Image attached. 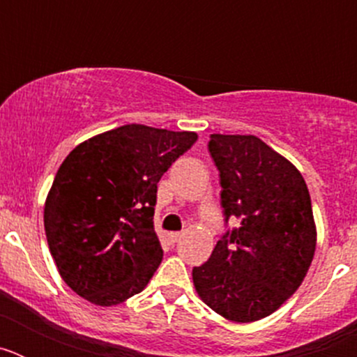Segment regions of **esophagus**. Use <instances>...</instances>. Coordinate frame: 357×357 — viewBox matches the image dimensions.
<instances>
[{"mask_svg": "<svg viewBox=\"0 0 357 357\" xmlns=\"http://www.w3.org/2000/svg\"><path fill=\"white\" fill-rule=\"evenodd\" d=\"M182 236H184V232H172V234H169L168 238H169V241H172V243H176V241H178V239L182 238Z\"/></svg>", "mask_w": 357, "mask_h": 357, "instance_id": "1", "label": "esophagus"}]
</instances>
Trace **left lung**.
<instances>
[{
	"label": "left lung",
	"mask_w": 357,
	"mask_h": 357,
	"mask_svg": "<svg viewBox=\"0 0 357 357\" xmlns=\"http://www.w3.org/2000/svg\"><path fill=\"white\" fill-rule=\"evenodd\" d=\"M227 230L209 261L193 268L198 295L238 324L272 314L302 284L317 227L301 172L255 135L211 134Z\"/></svg>",
	"instance_id": "8db88e82"
}]
</instances>
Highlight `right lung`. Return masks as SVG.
<instances>
[{"label": "right lung", "mask_w": 357, "mask_h": 357, "mask_svg": "<svg viewBox=\"0 0 357 357\" xmlns=\"http://www.w3.org/2000/svg\"><path fill=\"white\" fill-rule=\"evenodd\" d=\"M195 132L123 125L78 144L44 206V230L66 284L91 304L143 291L162 261L153 229L157 184Z\"/></svg>", "instance_id": "right-lung-1"}]
</instances>
